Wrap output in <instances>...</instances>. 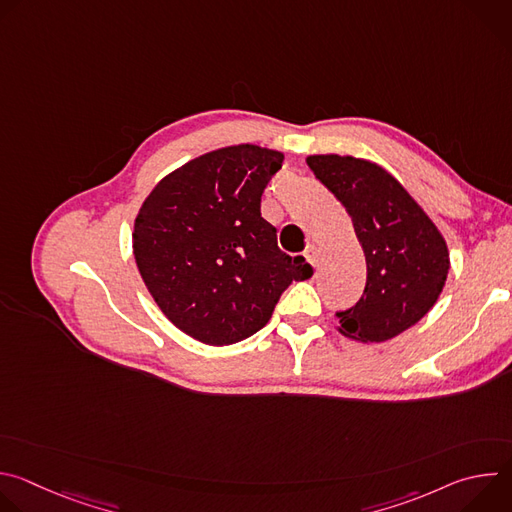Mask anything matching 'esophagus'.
<instances>
[{"label": "esophagus", "instance_id": "34e87169", "mask_svg": "<svg viewBox=\"0 0 512 512\" xmlns=\"http://www.w3.org/2000/svg\"><path fill=\"white\" fill-rule=\"evenodd\" d=\"M304 255H306V259H308L312 265H318V261H320V249H318L316 245H310Z\"/></svg>", "mask_w": 512, "mask_h": 512}]
</instances>
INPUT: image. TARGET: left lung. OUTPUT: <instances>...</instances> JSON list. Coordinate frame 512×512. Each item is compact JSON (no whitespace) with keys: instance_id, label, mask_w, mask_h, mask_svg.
<instances>
[{"instance_id":"left-lung-1","label":"left lung","mask_w":512,"mask_h":512,"mask_svg":"<svg viewBox=\"0 0 512 512\" xmlns=\"http://www.w3.org/2000/svg\"><path fill=\"white\" fill-rule=\"evenodd\" d=\"M306 162L350 214L367 257L364 294L354 308L338 312V332L367 344L399 336L442 294L450 271L444 235L383 166L338 154H314Z\"/></svg>"}]
</instances>
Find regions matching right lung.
Masks as SVG:
<instances>
[{
  "label": "right lung",
  "mask_w": 512,
  "mask_h": 512,
  "mask_svg": "<svg viewBox=\"0 0 512 512\" xmlns=\"http://www.w3.org/2000/svg\"><path fill=\"white\" fill-rule=\"evenodd\" d=\"M283 154L239 143L164 176L133 221V257L164 316L190 338L227 346L261 330L304 257L277 247L261 194Z\"/></svg>",
  "instance_id": "obj_1"
}]
</instances>
